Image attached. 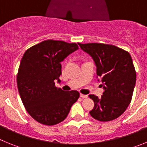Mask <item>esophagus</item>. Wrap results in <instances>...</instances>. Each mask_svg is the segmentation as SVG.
<instances>
[{"label": "esophagus", "instance_id": "esophagus-1", "mask_svg": "<svg viewBox=\"0 0 147 147\" xmlns=\"http://www.w3.org/2000/svg\"><path fill=\"white\" fill-rule=\"evenodd\" d=\"M80 96L82 97V98H87L88 97V95H85V94H80Z\"/></svg>", "mask_w": 147, "mask_h": 147}]
</instances>
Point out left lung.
I'll return each instance as SVG.
<instances>
[{
    "instance_id": "8db88e82",
    "label": "left lung",
    "mask_w": 147,
    "mask_h": 147,
    "mask_svg": "<svg viewBox=\"0 0 147 147\" xmlns=\"http://www.w3.org/2000/svg\"><path fill=\"white\" fill-rule=\"evenodd\" d=\"M78 44L93 58L97 78L103 83L101 85L105 90L101 98L89 95L94 102L90 114L100 121L117 119L130 104L136 85V73L130 54L113 45Z\"/></svg>"
}]
</instances>
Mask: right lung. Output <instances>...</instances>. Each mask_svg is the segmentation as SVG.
<instances>
[{"instance_id":"1","label":"right lung","mask_w":147,"mask_h":147,"mask_svg":"<svg viewBox=\"0 0 147 147\" xmlns=\"http://www.w3.org/2000/svg\"><path fill=\"white\" fill-rule=\"evenodd\" d=\"M79 49L77 44L48 40L24 53L17 83L26 110L37 122L51 126L65 120L80 97L76 90L65 92L55 87L62 74L61 62Z\"/></svg>"}]
</instances>
